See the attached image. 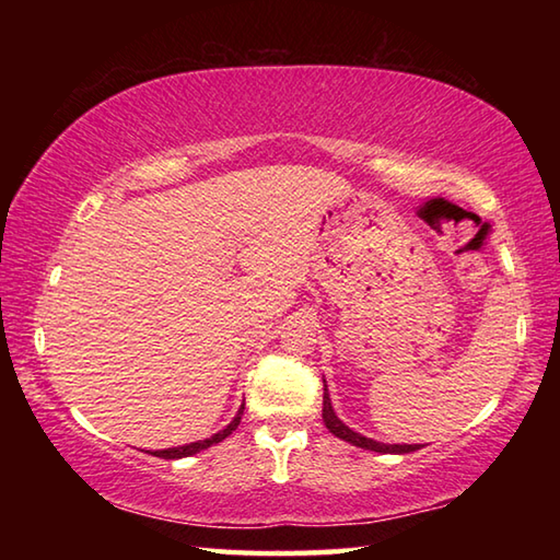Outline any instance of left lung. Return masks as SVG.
<instances>
[{"label": "left lung", "mask_w": 560, "mask_h": 560, "mask_svg": "<svg viewBox=\"0 0 560 560\" xmlns=\"http://www.w3.org/2000/svg\"><path fill=\"white\" fill-rule=\"evenodd\" d=\"M323 419H325V425L329 428L331 435L347 440V443H351V445H355V447L373 450V452H397V455H404V452H416V450H419V445H383V443H375V440H371V438H363V435H359V433H353L349 425H343V423L337 419L335 409H331V401H329V395H327V385H325V397H323Z\"/></svg>", "instance_id": "obj_1"}]
</instances>
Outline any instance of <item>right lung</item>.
<instances>
[{
    "mask_svg": "<svg viewBox=\"0 0 560 560\" xmlns=\"http://www.w3.org/2000/svg\"><path fill=\"white\" fill-rule=\"evenodd\" d=\"M243 409H245V404L241 407V411H237V416L235 419L223 428L221 433H217V435H211V438H207V440H199V443H189V445H183V447H168V450H156V452H151L153 457H163V459H180V457H189V455H197V452H201V450H207V447H211V445H217V443H221V440H225L229 438L235 428H237V423H241V419H243Z\"/></svg>",
    "mask_w": 560,
    "mask_h": 560,
    "instance_id": "add662e5",
    "label": "right lung"
}]
</instances>
